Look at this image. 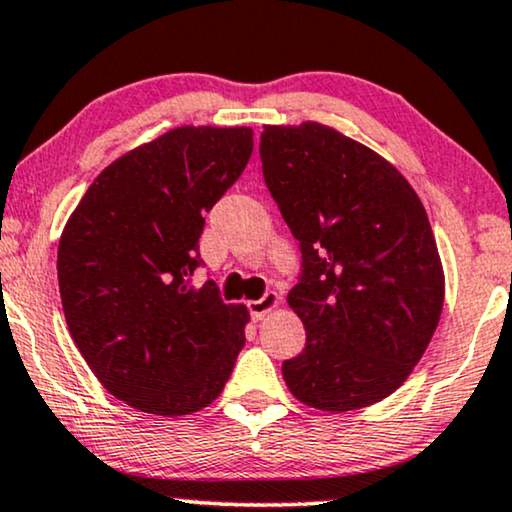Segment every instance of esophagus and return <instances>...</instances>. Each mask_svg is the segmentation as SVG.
I'll return each mask as SVG.
<instances>
[{
	"label": "esophagus",
	"mask_w": 512,
	"mask_h": 512,
	"mask_svg": "<svg viewBox=\"0 0 512 512\" xmlns=\"http://www.w3.org/2000/svg\"><path fill=\"white\" fill-rule=\"evenodd\" d=\"M280 308V294H275V291H268L263 298H258V301H249V313L254 320H263L265 315H270L272 310Z\"/></svg>",
	"instance_id": "1"
}]
</instances>
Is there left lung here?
<instances>
[{
    "label": "left lung",
    "mask_w": 512,
    "mask_h": 512,
    "mask_svg": "<svg viewBox=\"0 0 512 512\" xmlns=\"http://www.w3.org/2000/svg\"><path fill=\"white\" fill-rule=\"evenodd\" d=\"M261 162L303 254L287 303L308 338L282 364L289 393L331 414L386 400L442 315L444 270L421 199L386 157L320 122L265 124Z\"/></svg>",
    "instance_id": "obj_1"
}]
</instances>
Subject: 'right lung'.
I'll return each instance as SVG.
<instances>
[{"mask_svg":"<svg viewBox=\"0 0 512 512\" xmlns=\"http://www.w3.org/2000/svg\"><path fill=\"white\" fill-rule=\"evenodd\" d=\"M251 150V126H176L108 164L65 223V322L101 386L129 407L185 416L228 383L249 310L190 275L204 214Z\"/></svg>","mask_w":512,"mask_h":512,"instance_id":"1","label":"right lung"}]
</instances>
